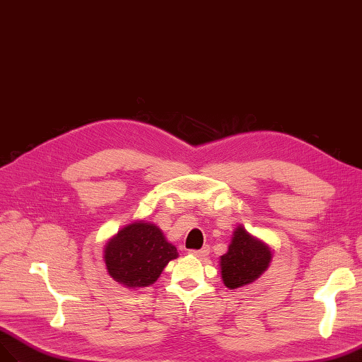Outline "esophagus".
<instances>
[{"label":"esophagus","instance_id":"1","mask_svg":"<svg viewBox=\"0 0 362 362\" xmlns=\"http://www.w3.org/2000/svg\"><path fill=\"white\" fill-rule=\"evenodd\" d=\"M209 252H210L209 247H204V248H201V250H192V251H190V254H193V256H197V257H199V259L207 257Z\"/></svg>","mask_w":362,"mask_h":362}]
</instances>
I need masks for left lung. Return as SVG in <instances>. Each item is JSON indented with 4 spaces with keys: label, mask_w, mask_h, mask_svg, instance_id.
<instances>
[{
    "label": "left lung",
    "mask_w": 362,
    "mask_h": 362,
    "mask_svg": "<svg viewBox=\"0 0 362 362\" xmlns=\"http://www.w3.org/2000/svg\"><path fill=\"white\" fill-rule=\"evenodd\" d=\"M272 260L268 243L252 236L243 226L233 231L228 251L221 256L219 268L223 285L238 289L251 285L265 272Z\"/></svg>",
    "instance_id": "left-lung-1"
}]
</instances>
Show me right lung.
<instances>
[{"label": "right lung", "instance_id": "obj_1", "mask_svg": "<svg viewBox=\"0 0 362 362\" xmlns=\"http://www.w3.org/2000/svg\"><path fill=\"white\" fill-rule=\"evenodd\" d=\"M178 257L177 247L155 223L135 221L106 242L103 262L114 281L128 289L153 285L165 265Z\"/></svg>", "mask_w": 362, "mask_h": 362}]
</instances>
